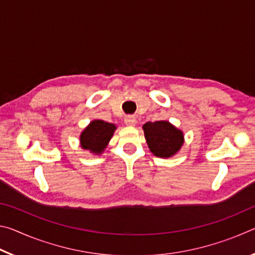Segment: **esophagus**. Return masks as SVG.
<instances>
[{
  "instance_id": "obj_1",
  "label": "esophagus",
  "mask_w": 255,
  "mask_h": 255,
  "mask_svg": "<svg viewBox=\"0 0 255 255\" xmlns=\"http://www.w3.org/2000/svg\"><path fill=\"white\" fill-rule=\"evenodd\" d=\"M125 124H126L127 126H135L136 117H135V116H131V115L126 116V117H125Z\"/></svg>"
}]
</instances>
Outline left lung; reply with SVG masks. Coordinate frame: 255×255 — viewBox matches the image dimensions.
Listing matches in <instances>:
<instances>
[{
    "mask_svg": "<svg viewBox=\"0 0 255 255\" xmlns=\"http://www.w3.org/2000/svg\"><path fill=\"white\" fill-rule=\"evenodd\" d=\"M147 145L155 156L170 157L181 148L183 133L169 122L146 123L144 126Z\"/></svg>",
    "mask_w": 255,
    "mask_h": 255,
    "instance_id": "8db88e82",
    "label": "left lung"
}]
</instances>
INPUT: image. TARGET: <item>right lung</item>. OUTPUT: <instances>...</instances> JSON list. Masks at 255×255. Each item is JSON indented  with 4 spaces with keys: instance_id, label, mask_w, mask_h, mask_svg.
<instances>
[{
    "instance_id": "right-lung-1",
    "label": "right lung",
    "mask_w": 255,
    "mask_h": 255,
    "mask_svg": "<svg viewBox=\"0 0 255 255\" xmlns=\"http://www.w3.org/2000/svg\"><path fill=\"white\" fill-rule=\"evenodd\" d=\"M116 129L115 125L103 122V120H94L84 131L81 133V146L84 149L91 150L92 153L100 154L107 147Z\"/></svg>"
}]
</instances>
